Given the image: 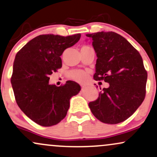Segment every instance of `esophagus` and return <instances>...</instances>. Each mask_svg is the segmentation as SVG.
<instances>
[{
  "label": "esophagus",
  "mask_w": 157,
  "mask_h": 157,
  "mask_svg": "<svg viewBox=\"0 0 157 157\" xmlns=\"http://www.w3.org/2000/svg\"><path fill=\"white\" fill-rule=\"evenodd\" d=\"M81 86H82V89H84V88L86 87V85H84V84H82V85H81Z\"/></svg>",
  "instance_id": "34e87169"
}]
</instances>
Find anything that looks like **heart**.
<instances>
[{"instance_id": "obj_1", "label": "heart", "mask_w": 157, "mask_h": 157, "mask_svg": "<svg viewBox=\"0 0 157 157\" xmlns=\"http://www.w3.org/2000/svg\"><path fill=\"white\" fill-rule=\"evenodd\" d=\"M69 75L71 78H73L75 79V80H78V81H82L83 79L85 78L86 77L85 73L81 71H72L70 73Z\"/></svg>"}]
</instances>
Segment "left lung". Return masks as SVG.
Segmentation results:
<instances>
[{
  "instance_id": "left-lung-1",
  "label": "left lung",
  "mask_w": 157,
  "mask_h": 157,
  "mask_svg": "<svg viewBox=\"0 0 157 157\" xmlns=\"http://www.w3.org/2000/svg\"><path fill=\"white\" fill-rule=\"evenodd\" d=\"M86 36L93 40L98 57L93 78L109 84L108 88L101 90L96 100L89 103L90 110L104 123L125 121L145 97L148 74L142 56L130 42L113 31Z\"/></svg>"
}]
</instances>
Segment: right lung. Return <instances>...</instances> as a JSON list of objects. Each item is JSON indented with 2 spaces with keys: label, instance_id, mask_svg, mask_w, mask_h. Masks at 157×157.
Returning <instances> with one entry per match:
<instances>
[{
  "label": "right lung",
  "instance_id": "right-lung-1",
  "mask_svg": "<svg viewBox=\"0 0 157 157\" xmlns=\"http://www.w3.org/2000/svg\"><path fill=\"white\" fill-rule=\"evenodd\" d=\"M80 37V34L40 35L17 53L11 78L16 102L27 117L40 126H54L63 120L70 100L81 90L73 81L60 86L49 84V75L62 67L60 56Z\"/></svg>",
  "mask_w": 157,
  "mask_h": 157
}]
</instances>
